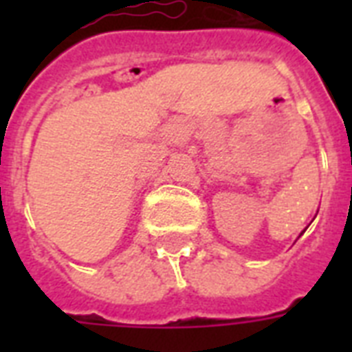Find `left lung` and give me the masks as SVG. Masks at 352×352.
I'll return each instance as SVG.
<instances>
[{"label":"left lung","mask_w":352,"mask_h":352,"mask_svg":"<svg viewBox=\"0 0 352 352\" xmlns=\"http://www.w3.org/2000/svg\"><path fill=\"white\" fill-rule=\"evenodd\" d=\"M303 232H305V230H303ZM303 232H301V234H303Z\"/></svg>","instance_id":"8db88e82"}]
</instances>
